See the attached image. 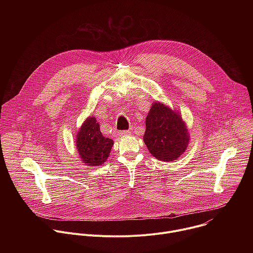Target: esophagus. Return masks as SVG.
Segmentation results:
<instances>
[{
    "instance_id": "1",
    "label": "esophagus",
    "mask_w": 253,
    "mask_h": 253,
    "mask_svg": "<svg viewBox=\"0 0 253 253\" xmlns=\"http://www.w3.org/2000/svg\"><path fill=\"white\" fill-rule=\"evenodd\" d=\"M131 132L130 131H128V130H123V131H119L118 132V134H119V136H125V135H129Z\"/></svg>"
}]
</instances>
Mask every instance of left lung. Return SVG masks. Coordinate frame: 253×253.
Instances as JSON below:
<instances>
[{"label": "left lung", "instance_id": "1", "mask_svg": "<svg viewBox=\"0 0 253 253\" xmlns=\"http://www.w3.org/2000/svg\"><path fill=\"white\" fill-rule=\"evenodd\" d=\"M189 133L181 115L160 102H154L146 118L143 135L149 152L161 161H174L182 155L189 143Z\"/></svg>", "mask_w": 253, "mask_h": 253}]
</instances>
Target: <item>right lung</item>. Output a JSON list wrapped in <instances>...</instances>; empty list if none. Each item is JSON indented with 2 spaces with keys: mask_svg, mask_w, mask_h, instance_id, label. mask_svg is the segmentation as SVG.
I'll return each mask as SVG.
<instances>
[{
  "mask_svg": "<svg viewBox=\"0 0 253 253\" xmlns=\"http://www.w3.org/2000/svg\"><path fill=\"white\" fill-rule=\"evenodd\" d=\"M76 137V148L81 160L92 167L102 165L114 145L112 139L102 135L99 123L92 116L84 121Z\"/></svg>",
  "mask_w": 253,
  "mask_h": 253,
  "instance_id": "1",
  "label": "right lung"
}]
</instances>
